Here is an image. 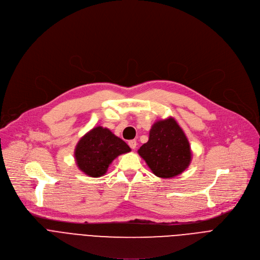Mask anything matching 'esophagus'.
Masks as SVG:
<instances>
[{
	"label": "esophagus",
	"instance_id": "esophagus-1",
	"mask_svg": "<svg viewBox=\"0 0 260 260\" xmlns=\"http://www.w3.org/2000/svg\"><path fill=\"white\" fill-rule=\"evenodd\" d=\"M128 145H129V147L131 148V149H135L136 148V141H134V139H133V141H129V143H128Z\"/></svg>",
	"mask_w": 260,
	"mask_h": 260
}]
</instances>
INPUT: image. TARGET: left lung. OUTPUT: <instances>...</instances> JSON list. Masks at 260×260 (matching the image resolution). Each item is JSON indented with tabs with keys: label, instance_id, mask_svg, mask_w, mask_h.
<instances>
[{
	"label": "left lung",
	"instance_id": "obj_1",
	"mask_svg": "<svg viewBox=\"0 0 260 260\" xmlns=\"http://www.w3.org/2000/svg\"><path fill=\"white\" fill-rule=\"evenodd\" d=\"M137 152L153 174L160 178L180 175L191 161L188 139L173 117L156 122L150 130L148 143Z\"/></svg>",
	"mask_w": 260,
	"mask_h": 260
}]
</instances>
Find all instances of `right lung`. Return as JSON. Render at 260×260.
<instances>
[{"label": "right lung", "mask_w": 260, "mask_h": 260, "mask_svg": "<svg viewBox=\"0 0 260 260\" xmlns=\"http://www.w3.org/2000/svg\"><path fill=\"white\" fill-rule=\"evenodd\" d=\"M129 146L109 129L94 127L78 142L75 149L76 164L80 171L90 177L106 174L114 159L130 152Z\"/></svg>", "instance_id": "right-lung-1"}]
</instances>
